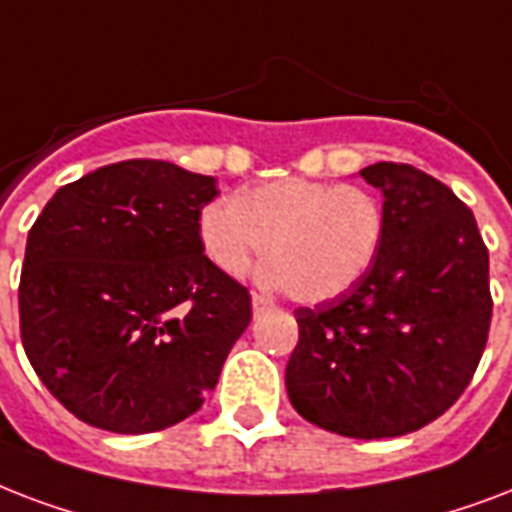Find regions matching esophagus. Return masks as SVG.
I'll return each mask as SVG.
<instances>
[{"label":"esophagus","mask_w":512,"mask_h":512,"mask_svg":"<svg viewBox=\"0 0 512 512\" xmlns=\"http://www.w3.org/2000/svg\"><path fill=\"white\" fill-rule=\"evenodd\" d=\"M267 310H272V301L267 296H261V293H253V315H261Z\"/></svg>","instance_id":"esophagus-1"}]
</instances>
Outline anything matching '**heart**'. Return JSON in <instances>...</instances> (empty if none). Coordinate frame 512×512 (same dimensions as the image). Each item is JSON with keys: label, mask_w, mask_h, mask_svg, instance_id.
Wrapping results in <instances>:
<instances>
[{"label": "heart", "mask_w": 512, "mask_h": 512, "mask_svg": "<svg viewBox=\"0 0 512 512\" xmlns=\"http://www.w3.org/2000/svg\"><path fill=\"white\" fill-rule=\"evenodd\" d=\"M382 200L363 186L280 178L240 197L211 200L197 216L205 256L240 275L269 248L261 283L318 304L342 296L374 267L384 245Z\"/></svg>", "instance_id": "1"}]
</instances>
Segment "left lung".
I'll return each instance as SVG.
<instances>
[{"mask_svg": "<svg viewBox=\"0 0 512 512\" xmlns=\"http://www.w3.org/2000/svg\"><path fill=\"white\" fill-rule=\"evenodd\" d=\"M382 189L387 232L350 291L293 312L285 387L312 425L395 438L446 414L473 379L491 326L489 248L449 186L403 162L360 170Z\"/></svg>", "mask_w": 512, "mask_h": 512, "instance_id": "1", "label": "left lung"}]
</instances>
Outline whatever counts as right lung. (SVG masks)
I'll list each match as a JSON object with an SVG mask.
<instances>
[{"instance_id":"add662e5","label":"right lung","mask_w":512,"mask_h":512,"mask_svg":"<svg viewBox=\"0 0 512 512\" xmlns=\"http://www.w3.org/2000/svg\"><path fill=\"white\" fill-rule=\"evenodd\" d=\"M216 178L125 160L61 186L26 240L18 307L31 368L77 419L141 435L219 382L251 293L197 237Z\"/></svg>"}]
</instances>
